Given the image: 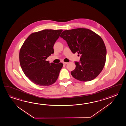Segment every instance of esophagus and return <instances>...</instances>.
Listing matches in <instances>:
<instances>
[{"instance_id":"obj_1","label":"esophagus","mask_w":126,"mask_h":126,"mask_svg":"<svg viewBox=\"0 0 126 126\" xmlns=\"http://www.w3.org/2000/svg\"><path fill=\"white\" fill-rule=\"evenodd\" d=\"M67 62H63V64H64V65H66V64H67Z\"/></svg>"}]
</instances>
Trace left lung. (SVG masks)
<instances>
[{
	"label": "left lung",
	"instance_id": "obj_1",
	"mask_svg": "<svg viewBox=\"0 0 126 126\" xmlns=\"http://www.w3.org/2000/svg\"><path fill=\"white\" fill-rule=\"evenodd\" d=\"M60 37L73 54L80 55V61L75 62L76 67L71 72L72 76L81 81H91L97 77L106 60V47L101 37L84 28L65 30Z\"/></svg>",
	"mask_w": 126,
	"mask_h": 126
}]
</instances>
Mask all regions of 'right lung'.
Listing matches in <instances>:
<instances>
[{"label": "right lung", "instance_id": "right-lung-1", "mask_svg": "<svg viewBox=\"0 0 126 126\" xmlns=\"http://www.w3.org/2000/svg\"><path fill=\"white\" fill-rule=\"evenodd\" d=\"M63 30H44L30 35L20 49V65L26 77L35 84L49 86L57 80L62 63H49L46 59L54 54V46Z\"/></svg>", "mask_w": 126, "mask_h": 126}]
</instances>
